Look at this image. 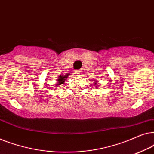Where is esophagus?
Listing matches in <instances>:
<instances>
[{
	"label": "esophagus",
	"instance_id": "obj_1",
	"mask_svg": "<svg viewBox=\"0 0 154 154\" xmlns=\"http://www.w3.org/2000/svg\"><path fill=\"white\" fill-rule=\"evenodd\" d=\"M75 74H77V75H80V74H81V73H82V71L81 70H77V71H75Z\"/></svg>",
	"mask_w": 154,
	"mask_h": 154
}]
</instances>
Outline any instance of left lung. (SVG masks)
I'll list each match as a JSON object with an SVG mask.
<instances>
[{
    "instance_id": "left-lung-1",
    "label": "left lung",
    "mask_w": 154,
    "mask_h": 154,
    "mask_svg": "<svg viewBox=\"0 0 154 154\" xmlns=\"http://www.w3.org/2000/svg\"><path fill=\"white\" fill-rule=\"evenodd\" d=\"M97 83H97V82H95V84H97Z\"/></svg>"
}]
</instances>
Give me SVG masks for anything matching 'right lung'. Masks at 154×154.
Returning <instances> with one entry per match:
<instances>
[{
  "label": "right lung",
  "mask_w": 154,
  "mask_h": 154,
  "mask_svg": "<svg viewBox=\"0 0 154 154\" xmlns=\"http://www.w3.org/2000/svg\"><path fill=\"white\" fill-rule=\"evenodd\" d=\"M69 75H70V74H66V75H64V76H63V75H60V76H59L58 81H57V84H56L57 87L59 88V86H60L61 85H62V84L64 83V81L66 80L67 77H68Z\"/></svg>",
  "instance_id": "add662e5"
}]
</instances>
